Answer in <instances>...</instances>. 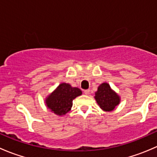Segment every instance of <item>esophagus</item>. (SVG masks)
I'll return each mask as SVG.
<instances>
[{
	"mask_svg": "<svg viewBox=\"0 0 157 157\" xmlns=\"http://www.w3.org/2000/svg\"><path fill=\"white\" fill-rule=\"evenodd\" d=\"M90 90H84V93L86 95H89L90 94Z\"/></svg>",
	"mask_w": 157,
	"mask_h": 157,
	"instance_id": "1",
	"label": "esophagus"
}]
</instances>
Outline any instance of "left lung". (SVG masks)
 <instances>
[{
	"label": "left lung",
	"mask_w": 157,
	"mask_h": 157,
	"mask_svg": "<svg viewBox=\"0 0 157 157\" xmlns=\"http://www.w3.org/2000/svg\"><path fill=\"white\" fill-rule=\"evenodd\" d=\"M94 97L99 107L105 112L112 111L120 102V96L107 83L99 85Z\"/></svg>",
	"instance_id": "8db88e82"
}]
</instances>
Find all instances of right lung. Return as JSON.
<instances>
[{
	"label": "right lung",
	"instance_id": "obj_1",
	"mask_svg": "<svg viewBox=\"0 0 157 157\" xmlns=\"http://www.w3.org/2000/svg\"><path fill=\"white\" fill-rule=\"evenodd\" d=\"M82 94L77 87H72L69 83H62L45 99L47 107L58 115H64L71 110L73 100Z\"/></svg>",
	"mask_w": 157,
	"mask_h": 157
}]
</instances>
